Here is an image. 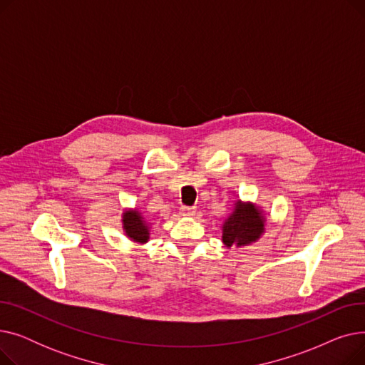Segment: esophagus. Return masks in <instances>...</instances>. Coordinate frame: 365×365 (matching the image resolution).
<instances>
[{
  "label": "esophagus",
  "instance_id": "1",
  "mask_svg": "<svg viewBox=\"0 0 365 365\" xmlns=\"http://www.w3.org/2000/svg\"><path fill=\"white\" fill-rule=\"evenodd\" d=\"M180 213H182V216L192 217L197 213V208L195 207H189V205H182L180 207Z\"/></svg>",
  "mask_w": 365,
  "mask_h": 365
}]
</instances>
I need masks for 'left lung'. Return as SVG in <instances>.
I'll return each mask as SVG.
<instances>
[{
  "label": "left lung",
  "instance_id": "8db88e82",
  "mask_svg": "<svg viewBox=\"0 0 365 365\" xmlns=\"http://www.w3.org/2000/svg\"><path fill=\"white\" fill-rule=\"evenodd\" d=\"M263 216L252 204L238 201L235 212L223 225V242L227 247L245 245L256 241L263 232Z\"/></svg>",
  "mask_w": 365,
  "mask_h": 365
}]
</instances>
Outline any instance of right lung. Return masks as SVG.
<instances>
[{
	"mask_svg": "<svg viewBox=\"0 0 365 365\" xmlns=\"http://www.w3.org/2000/svg\"><path fill=\"white\" fill-rule=\"evenodd\" d=\"M124 229L125 234L136 242H146L149 238V231L148 226L143 222V219L140 217V215L134 210V212H125L124 213Z\"/></svg>",
	"mask_w": 365,
	"mask_h": 365,
	"instance_id": "right-lung-1",
	"label": "right lung"
}]
</instances>
